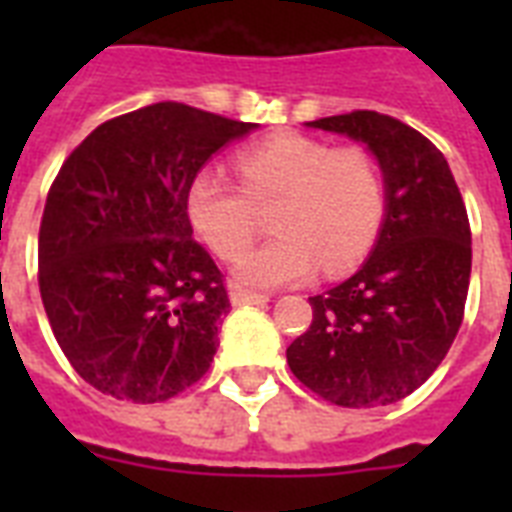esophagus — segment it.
<instances>
[{
	"label": "esophagus",
	"mask_w": 512,
	"mask_h": 512,
	"mask_svg": "<svg viewBox=\"0 0 512 512\" xmlns=\"http://www.w3.org/2000/svg\"><path fill=\"white\" fill-rule=\"evenodd\" d=\"M231 303L233 305H263L268 303V295H260V292H249L244 287L231 289Z\"/></svg>",
	"instance_id": "obj_1"
}]
</instances>
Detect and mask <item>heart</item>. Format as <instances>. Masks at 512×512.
I'll return each instance as SVG.
<instances>
[{"instance_id":"heart-1","label":"heart","mask_w":512,"mask_h":512,"mask_svg":"<svg viewBox=\"0 0 512 512\" xmlns=\"http://www.w3.org/2000/svg\"><path fill=\"white\" fill-rule=\"evenodd\" d=\"M239 183L201 170L188 185L193 231L220 260H239L255 241L257 209H271V241L247 255L239 279L284 287L316 265L340 273L369 255L388 217V183L366 148H335L295 132L273 135L236 156Z\"/></svg>"}]
</instances>
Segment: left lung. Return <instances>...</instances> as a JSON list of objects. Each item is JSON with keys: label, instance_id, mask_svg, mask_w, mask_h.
I'll return each mask as SVG.
<instances>
[{"label": "left lung", "instance_id": "left-lung-1", "mask_svg": "<svg viewBox=\"0 0 512 512\" xmlns=\"http://www.w3.org/2000/svg\"><path fill=\"white\" fill-rule=\"evenodd\" d=\"M369 146L388 183V217L348 281L308 297L311 327L287 348L305 388L348 409L396 404L452 348L470 284V223L444 154L377 111L308 122Z\"/></svg>", "mask_w": 512, "mask_h": 512}]
</instances>
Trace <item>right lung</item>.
<instances>
[{
	"label": "right lung",
	"instance_id": "1",
	"mask_svg": "<svg viewBox=\"0 0 512 512\" xmlns=\"http://www.w3.org/2000/svg\"><path fill=\"white\" fill-rule=\"evenodd\" d=\"M255 127L164 100L100 124L52 180L39 292L60 350L100 393L159 404L207 374L231 300L185 196Z\"/></svg>",
	"mask_w": 512,
	"mask_h": 512
}]
</instances>
